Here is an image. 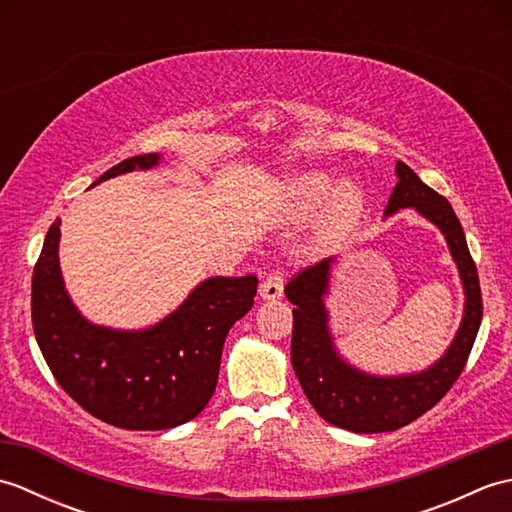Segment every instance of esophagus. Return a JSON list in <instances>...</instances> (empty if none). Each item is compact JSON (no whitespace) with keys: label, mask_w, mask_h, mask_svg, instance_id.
<instances>
[{"label":"esophagus","mask_w":512,"mask_h":512,"mask_svg":"<svg viewBox=\"0 0 512 512\" xmlns=\"http://www.w3.org/2000/svg\"><path fill=\"white\" fill-rule=\"evenodd\" d=\"M259 297L266 301H275L284 297V277H281V273H270L262 281V286H259Z\"/></svg>","instance_id":"obj_1"}]
</instances>
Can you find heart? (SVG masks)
<instances>
[{
  "label": "heart",
  "instance_id": "obj_1",
  "mask_svg": "<svg viewBox=\"0 0 512 512\" xmlns=\"http://www.w3.org/2000/svg\"><path fill=\"white\" fill-rule=\"evenodd\" d=\"M288 200L290 211L297 217H310L328 206V224L343 226L356 220L363 209V195L354 184L343 182L336 184L332 178L319 171L299 173L288 180Z\"/></svg>",
  "mask_w": 512,
  "mask_h": 512
}]
</instances>
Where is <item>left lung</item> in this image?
Segmentation results:
<instances>
[{"mask_svg":"<svg viewBox=\"0 0 512 512\" xmlns=\"http://www.w3.org/2000/svg\"><path fill=\"white\" fill-rule=\"evenodd\" d=\"M396 187L389 195L385 217L413 209L447 239L464 290V312L451 345L436 363L420 372L380 376L358 369L336 350L330 328V277L336 257L301 270L286 286L292 310L290 361L303 394L319 416L354 433L396 431L420 418L447 394L471 354L482 323V292L462 224L451 204L429 189L405 162H396Z\"/></svg>","mask_w":512,"mask_h":512,"instance_id":"obj_1","label":"left lung"}]
</instances>
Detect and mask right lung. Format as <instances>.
<instances>
[{"instance_id": "right-lung-1", "label": "right lung", "mask_w": 512, "mask_h": 512, "mask_svg": "<svg viewBox=\"0 0 512 512\" xmlns=\"http://www.w3.org/2000/svg\"><path fill=\"white\" fill-rule=\"evenodd\" d=\"M160 160L127 158L92 187ZM59 226L57 217L32 273V328L57 383L94 418L121 429L160 431L193 420L215 391L228 330L253 308L257 277H209L149 328H107L85 319L65 290Z\"/></svg>"}]
</instances>
